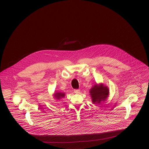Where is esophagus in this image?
I'll return each instance as SVG.
<instances>
[{
	"label": "esophagus",
	"instance_id": "esophagus-1",
	"mask_svg": "<svg viewBox=\"0 0 149 149\" xmlns=\"http://www.w3.org/2000/svg\"><path fill=\"white\" fill-rule=\"evenodd\" d=\"M80 92V89H75L74 90V93L76 94H79Z\"/></svg>",
	"mask_w": 149,
	"mask_h": 149
}]
</instances>
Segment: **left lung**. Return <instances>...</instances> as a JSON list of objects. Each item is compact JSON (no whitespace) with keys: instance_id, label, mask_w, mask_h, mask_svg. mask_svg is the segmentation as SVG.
I'll use <instances>...</instances> for the list:
<instances>
[{"instance_id":"obj_1","label":"left lung","mask_w":149,"mask_h":149,"mask_svg":"<svg viewBox=\"0 0 149 149\" xmlns=\"http://www.w3.org/2000/svg\"><path fill=\"white\" fill-rule=\"evenodd\" d=\"M93 104H100L106 100L109 94L108 87L102 83L96 84L89 91Z\"/></svg>"}]
</instances>
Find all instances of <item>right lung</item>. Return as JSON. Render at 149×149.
<instances>
[{
  "label": "right lung",
  "mask_w": 149,
  "mask_h": 149,
  "mask_svg": "<svg viewBox=\"0 0 149 149\" xmlns=\"http://www.w3.org/2000/svg\"><path fill=\"white\" fill-rule=\"evenodd\" d=\"M54 98L56 100H60V99H62L65 97V93L60 92H57L56 93H54V94H53Z\"/></svg>",
  "instance_id": "add662e5"
}]
</instances>
